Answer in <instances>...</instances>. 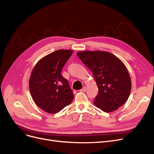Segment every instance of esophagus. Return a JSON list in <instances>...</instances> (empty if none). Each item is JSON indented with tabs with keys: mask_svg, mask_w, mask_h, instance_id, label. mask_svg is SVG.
Masks as SVG:
<instances>
[{
	"mask_svg": "<svg viewBox=\"0 0 154 154\" xmlns=\"http://www.w3.org/2000/svg\"><path fill=\"white\" fill-rule=\"evenodd\" d=\"M86 89H87V88H86V86H84V87L82 88V89L80 90V91H81V92H86Z\"/></svg>",
	"mask_w": 154,
	"mask_h": 154,
	"instance_id": "34e87169",
	"label": "esophagus"
}]
</instances>
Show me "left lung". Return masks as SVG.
<instances>
[{
    "label": "left lung",
    "instance_id": "1",
    "mask_svg": "<svg viewBox=\"0 0 154 154\" xmlns=\"http://www.w3.org/2000/svg\"><path fill=\"white\" fill-rule=\"evenodd\" d=\"M93 72L98 88L94 104L105 112L117 110L128 100L131 81L124 63L113 54L101 51H84L77 53Z\"/></svg>",
    "mask_w": 154,
    "mask_h": 154
}]
</instances>
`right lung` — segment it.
Returning <instances> with one entry per match:
<instances>
[{"label": "right lung", "instance_id": "1", "mask_svg": "<svg viewBox=\"0 0 154 154\" xmlns=\"http://www.w3.org/2000/svg\"><path fill=\"white\" fill-rule=\"evenodd\" d=\"M73 53L72 50L59 49L43 57L33 67L29 89L36 105L49 113H56L70 105L73 94L68 81L61 72Z\"/></svg>", "mask_w": 154, "mask_h": 154}]
</instances>
